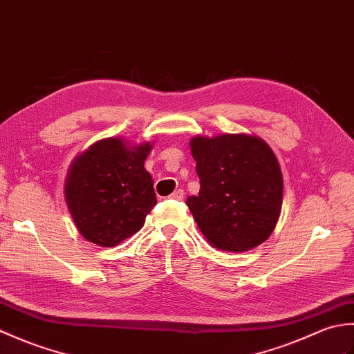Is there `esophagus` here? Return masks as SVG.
I'll list each match as a JSON object with an SVG mask.
<instances>
[{
  "instance_id": "esophagus-1",
  "label": "esophagus",
  "mask_w": 354,
  "mask_h": 354,
  "mask_svg": "<svg viewBox=\"0 0 354 354\" xmlns=\"http://www.w3.org/2000/svg\"><path fill=\"white\" fill-rule=\"evenodd\" d=\"M170 199H175V201H183L184 199V190L183 189H178L170 194Z\"/></svg>"
}]
</instances>
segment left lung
<instances>
[{
    "label": "left lung",
    "mask_w": 354,
    "mask_h": 354,
    "mask_svg": "<svg viewBox=\"0 0 354 354\" xmlns=\"http://www.w3.org/2000/svg\"><path fill=\"white\" fill-rule=\"evenodd\" d=\"M190 149L201 190L185 204L202 234L230 252L265 242L283 204V176L272 149L245 133L194 137Z\"/></svg>",
    "instance_id": "obj_1"
}]
</instances>
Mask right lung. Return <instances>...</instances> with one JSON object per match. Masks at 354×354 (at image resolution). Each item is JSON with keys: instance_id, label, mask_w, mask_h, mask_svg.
Instances as JSON below:
<instances>
[{"instance_id": "right-lung-1", "label": "right lung", "mask_w": 354, "mask_h": 354, "mask_svg": "<svg viewBox=\"0 0 354 354\" xmlns=\"http://www.w3.org/2000/svg\"><path fill=\"white\" fill-rule=\"evenodd\" d=\"M152 146L122 138L95 142L74 160L65 199L80 234L100 246H115L140 231L156 205L153 179L145 169Z\"/></svg>"}]
</instances>
